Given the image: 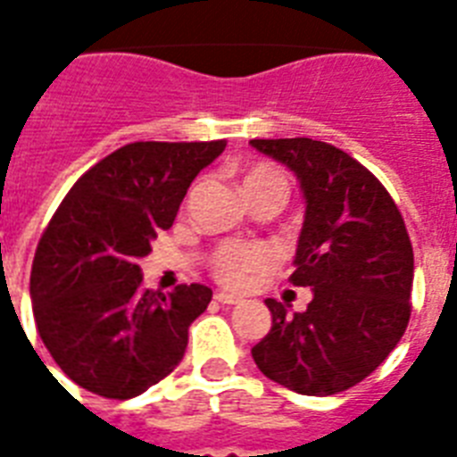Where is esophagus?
<instances>
[{"label": "esophagus", "mask_w": 457, "mask_h": 457, "mask_svg": "<svg viewBox=\"0 0 457 457\" xmlns=\"http://www.w3.org/2000/svg\"><path fill=\"white\" fill-rule=\"evenodd\" d=\"M215 301L222 305H237V303H242V296H235V294H228V292H215Z\"/></svg>", "instance_id": "esophagus-1"}]
</instances>
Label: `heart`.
I'll list each match as a JSON object with an SVG mask.
<instances>
[{"label": "heart", "mask_w": 457, "mask_h": 457, "mask_svg": "<svg viewBox=\"0 0 457 457\" xmlns=\"http://www.w3.org/2000/svg\"><path fill=\"white\" fill-rule=\"evenodd\" d=\"M244 192L258 189V187H278L287 194V182L270 165H256L251 168L242 179ZM272 263L270 249L263 244H222L211 256V272L220 285L229 289H242L249 285V279L256 272L265 270Z\"/></svg>", "instance_id": "obj_1"}]
</instances>
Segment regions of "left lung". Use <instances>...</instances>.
Returning <instances> with one entry per match:
<instances>
[{
	"label": "left lung",
	"mask_w": 457,
	"mask_h": 457,
	"mask_svg": "<svg viewBox=\"0 0 457 457\" xmlns=\"http://www.w3.org/2000/svg\"><path fill=\"white\" fill-rule=\"evenodd\" d=\"M285 163L305 199L292 285L311 287L303 312L265 299L270 332L251 348L268 379L303 396L362 382L396 348L411 320L412 246L403 215L372 172L318 139H251Z\"/></svg>",
	"instance_id": "1"
}]
</instances>
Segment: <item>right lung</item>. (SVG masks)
<instances>
[{
  "instance_id": "obj_1",
  "label": "right lung",
  "mask_w": 457,
  "mask_h": 457,
  "mask_svg": "<svg viewBox=\"0 0 457 457\" xmlns=\"http://www.w3.org/2000/svg\"><path fill=\"white\" fill-rule=\"evenodd\" d=\"M225 145H125L92 165L56 208L32 261V312L46 351L82 389L125 401L182 361L189 325L213 292L145 289L137 263Z\"/></svg>"
}]
</instances>
